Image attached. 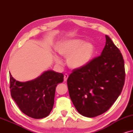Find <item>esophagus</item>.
<instances>
[{
  "mask_svg": "<svg viewBox=\"0 0 133 133\" xmlns=\"http://www.w3.org/2000/svg\"><path fill=\"white\" fill-rule=\"evenodd\" d=\"M68 77H69L68 74H65L64 75V81H66L67 79H68Z\"/></svg>",
  "mask_w": 133,
  "mask_h": 133,
  "instance_id": "obj_1",
  "label": "esophagus"
}]
</instances>
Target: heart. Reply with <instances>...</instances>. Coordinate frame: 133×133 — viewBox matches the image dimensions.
Instances as JSON below:
<instances>
[{
    "label": "heart",
    "mask_w": 133,
    "mask_h": 133,
    "mask_svg": "<svg viewBox=\"0 0 133 133\" xmlns=\"http://www.w3.org/2000/svg\"><path fill=\"white\" fill-rule=\"evenodd\" d=\"M58 54L67 58V63L71 69L82 68L91 59L93 55L94 47L89 42H83L80 39H69L59 42L56 46ZM55 60L61 64V61L58 56Z\"/></svg>",
    "instance_id": "obj_1"
}]
</instances>
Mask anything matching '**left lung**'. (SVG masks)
<instances>
[{
	"label": "left lung",
	"mask_w": 133,
	"mask_h": 133,
	"mask_svg": "<svg viewBox=\"0 0 133 133\" xmlns=\"http://www.w3.org/2000/svg\"><path fill=\"white\" fill-rule=\"evenodd\" d=\"M106 44L100 56L69 76V95L78 112L94 117L107 111L122 92L125 83L124 60L117 47L106 35Z\"/></svg>",
	"instance_id": "left-lung-1"
}]
</instances>
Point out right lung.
<instances>
[{
  "mask_svg": "<svg viewBox=\"0 0 133 133\" xmlns=\"http://www.w3.org/2000/svg\"><path fill=\"white\" fill-rule=\"evenodd\" d=\"M63 74L48 70L34 80L20 82L10 74L12 98L21 111L33 118L48 116L54 105L56 86L63 81Z\"/></svg>",
  "mask_w": 133,
  "mask_h": 133,
  "instance_id": "obj_1",
  "label": "right lung"
}]
</instances>
